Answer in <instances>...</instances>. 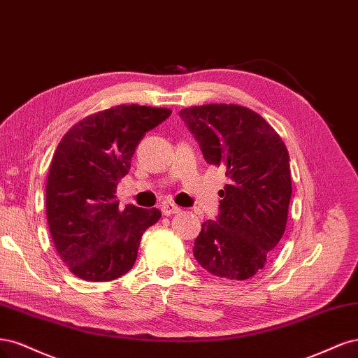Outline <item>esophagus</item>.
<instances>
[{
	"mask_svg": "<svg viewBox=\"0 0 358 358\" xmlns=\"http://www.w3.org/2000/svg\"><path fill=\"white\" fill-rule=\"evenodd\" d=\"M160 211H162L164 215H171V214H178L181 211V208H180V206L174 205V203L166 202V203L160 206Z\"/></svg>",
	"mask_w": 358,
	"mask_h": 358,
	"instance_id": "esophagus-1",
	"label": "esophagus"
}]
</instances>
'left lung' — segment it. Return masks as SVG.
<instances>
[{
  "instance_id": "1",
  "label": "left lung",
  "mask_w": 358,
  "mask_h": 358,
  "mask_svg": "<svg viewBox=\"0 0 358 358\" xmlns=\"http://www.w3.org/2000/svg\"><path fill=\"white\" fill-rule=\"evenodd\" d=\"M181 120L206 164L224 166L215 220L202 223L193 256L227 280H248L266 264L284 235L292 198L290 157L281 136L260 114L235 103L184 108Z\"/></svg>"
}]
</instances>
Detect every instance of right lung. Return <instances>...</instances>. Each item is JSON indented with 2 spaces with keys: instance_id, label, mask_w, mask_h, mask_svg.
Instances as JSON below:
<instances>
[{
  "instance_id": "add662e5",
  "label": "right lung",
  "mask_w": 358,
  "mask_h": 358,
  "mask_svg": "<svg viewBox=\"0 0 358 358\" xmlns=\"http://www.w3.org/2000/svg\"><path fill=\"white\" fill-rule=\"evenodd\" d=\"M169 114V108L117 106L80 120L57 144L45 213L57 255L78 278L113 281L129 272L145 229L162 215L135 205L120 210L116 189L145 132Z\"/></svg>"
}]
</instances>
